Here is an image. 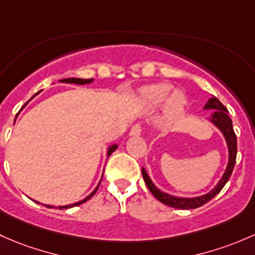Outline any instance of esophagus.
Here are the masks:
<instances>
[{
  "label": "esophagus",
  "instance_id": "1",
  "mask_svg": "<svg viewBox=\"0 0 255 255\" xmlns=\"http://www.w3.org/2000/svg\"><path fill=\"white\" fill-rule=\"evenodd\" d=\"M141 131H142V127H141L140 124H135L132 128H131L130 135L131 136H138L141 133Z\"/></svg>",
  "mask_w": 255,
  "mask_h": 255
}]
</instances>
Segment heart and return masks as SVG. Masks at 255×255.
Masks as SVG:
<instances>
[{"label": "heart", "mask_w": 255, "mask_h": 255, "mask_svg": "<svg viewBox=\"0 0 255 255\" xmlns=\"http://www.w3.org/2000/svg\"><path fill=\"white\" fill-rule=\"evenodd\" d=\"M173 92V86L169 83H154L143 88V101L152 108H159L167 103L169 114L175 115L183 109L185 99L180 92Z\"/></svg>", "instance_id": "1"}]
</instances>
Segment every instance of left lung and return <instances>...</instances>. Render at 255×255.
<instances>
[{
  "label": "left lung",
  "mask_w": 255,
  "mask_h": 255,
  "mask_svg": "<svg viewBox=\"0 0 255 255\" xmlns=\"http://www.w3.org/2000/svg\"><path fill=\"white\" fill-rule=\"evenodd\" d=\"M205 109H214V114L211 117V122L216 125L220 130L224 133L226 142L228 146V153H230V158H228V164L226 168V172L222 175V178L220 179V182L217 183V185L212 189L210 193L205 194L203 196H198V198H177V196H172L169 194L163 193L159 189H157V186L152 183V180L149 179L148 174L146 173V170L142 168V177L145 179V183L147 188L149 189L152 194H153L154 198L157 200H159L161 203L166 204V205L174 207V209H184V210H190V209H196V207L203 206L204 204L209 203L212 198L217 195L220 191L222 190L226 183L230 179L231 174L233 172V168L236 164V157H237V137H236L235 130L232 127V120L228 117V110L226 109V107L216 97L209 99V102L206 103Z\"/></svg>",
  "instance_id": "8db88e82"
}]
</instances>
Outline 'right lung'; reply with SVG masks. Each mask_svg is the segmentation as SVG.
Wrapping results in <instances>:
<instances>
[{"label": "right lung", "instance_id": "add662e5", "mask_svg": "<svg viewBox=\"0 0 255 255\" xmlns=\"http://www.w3.org/2000/svg\"><path fill=\"white\" fill-rule=\"evenodd\" d=\"M92 78H89V80H83V78H65V80H61V82H65V83H75V85H86V83H91L92 82ZM31 98H33V97H31ZM28 103V102H27ZM25 103V104H27ZM24 104V106H25ZM117 145H113L112 147H110L109 148V151H108V156H110V154L113 153V152L115 151V149H117ZM97 189H98V186H97L96 189H94L93 191H92V194H89V195L87 196V198L86 199H83L82 201H78V203H76V204H72V205H66V206H59V209H69V207H73V206H77V205H81V204H83V203H86V201L87 200H89V199L92 198V196L94 195V194H96V191H97ZM46 207H52V206H50V205H46Z\"/></svg>", "mask_w": 255, "mask_h": 255}]
</instances>
